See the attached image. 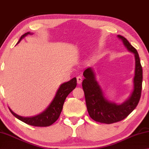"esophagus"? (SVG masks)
<instances>
[{
    "label": "esophagus",
    "mask_w": 149,
    "mask_h": 149,
    "mask_svg": "<svg viewBox=\"0 0 149 149\" xmlns=\"http://www.w3.org/2000/svg\"><path fill=\"white\" fill-rule=\"evenodd\" d=\"M77 83L79 84H80V83L82 82V78L81 77H80V76H78L77 77Z\"/></svg>",
    "instance_id": "esophagus-1"
}]
</instances>
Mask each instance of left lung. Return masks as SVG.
Returning a JSON list of instances; mask_svg holds the SVG:
<instances>
[{
    "instance_id": "8db88e82",
    "label": "left lung",
    "mask_w": 149,
    "mask_h": 149,
    "mask_svg": "<svg viewBox=\"0 0 149 149\" xmlns=\"http://www.w3.org/2000/svg\"><path fill=\"white\" fill-rule=\"evenodd\" d=\"M117 36L123 42L125 47L135 55L134 90L130 97L120 105L111 102L105 98L92 68H87L83 73L85 79L82 81V88L89 115L93 120L107 124L126 118L138 105L142 90L143 69L137 51L126 38L121 35Z\"/></svg>"
}]
</instances>
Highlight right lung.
I'll use <instances>...</instances> for the list:
<instances>
[{
	"label": "right lung",
	"instance_id": "add662e5",
	"mask_svg": "<svg viewBox=\"0 0 149 149\" xmlns=\"http://www.w3.org/2000/svg\"><path fill=\"white\" fill-rule=\"evenodd\" d=\"M27 35H32L30 32H27L25 33L21 36L20 39L17 43H19L23 38ZM77 86V79L73 78L69 82H65L62 84L59 88L58 90L54 100H52L51 103L45 111L42 113L39 114L33 117H23L17 115L14 113L11 109H10L11 113L15 117H16L19 120L22 121L25 123L33 126H38V127H46L49 126L54 124L59 117L60 114L61 113L63 105L65 102V100L67 95L72 92Z\"/></svg>",
	"mask_w": 149,
	"mask_h": 149
}]
</instances>
